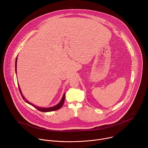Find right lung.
<instances>
[{"mask_svg": "<svg viewBox=\"0 0 148 148\" xmlns=\"http://www.w3.org/2000/svg\"><path fill=\"white\" fill-rule=\"evenodd\" d=\"M15 67H16V71H16V67H17V58H16V65H15ZM18 86L19 91H20V94H21V95H22L23 99H25V97H23V95H22V92H21V90H20V87H19V86ZM64 100H65V94L63 95V97H62V98L61 101L60 102V103H59L58 104H57V105H56V106H54V107H50V108H39V107H36V105H34L31 103L30 102H29L28 101H27V100L26 101V102L27 103L30 104L31 105H32L33 107H34L35 108H36V109L38 110V111H41V112H46L54 111H56V110H58L60 109V108L62 107V105H63V103H64Z\"/></svg>", "mask_w": 148, "mask_h": 148, "instance_id": "1", "label": "right lung"}]
</instances>
